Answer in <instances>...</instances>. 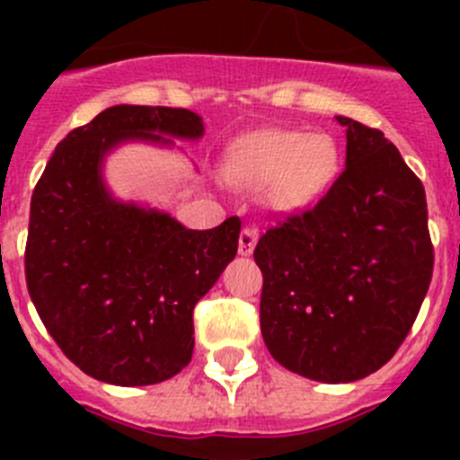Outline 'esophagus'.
<instances>
[{
    "instance_id": "34e87169",
    "label": "esophagus",
    "mask_w": 460,
    "mask_h": 460,
    "mask_svg": "<svg viewBox=\"0 0 460 460\" xmlns=\"http://www.w3.org/2000/svg\"><path fill=\"white\" fill-rule=\"evenodd\" d=\"M255 243H258V227L246 226L239 234V253L242 255H251L255 249Z\"/></svg>"
}]
</instances>
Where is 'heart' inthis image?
<instances>
[{"instance_id":"b5f03b06","label":"heart","mask_w":460,"mask_h":460,"mask_svg":"<svg viewBox=\"0 0 460 460\" xmlns=\"http://www.w3.org/2000/svg\"><path fill=\"white\" fill-rule=\"evenodd\" d=\"M336 161L334 142L327 136L270 128L234 142L223 174L239 189H267L271 205L292 209L327 189Z\"/></svg>"}]
</instances>
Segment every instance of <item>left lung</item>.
Here are the masks:
<instances>
[{
  "label": "left lung",
  "instance_id": "8db88e82",
  "mask_svg": "<svg viewBox=\"0 0 460 460\" xmlns=\"http://www.w3.org/2000/svg\"><path fill=\"white\" fill-rule=\"evenodd\" d=\"M345 126V168L313 207L253 251L260 329L280 367L318 382L382 368L410 334L433 276L424 184L385 133Z\"/></svg>",
  "mask_w": 460,
  "mask_h": 460
}]
</instances>
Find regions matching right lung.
I'll return each mask as SVG.
<instances>
[{"label":"right lung","instance_id":"1","mask_svg":"<svg viewBox=\"0 0 460 460\" xmlns=\"http://www.w3.org/2000/svg\"><path fill=\"white\" fill-rule=\"evenodd\" d=\"M202 131L190 110L112 105L73 128L36 181L27 290L59 350L96 380L142 387L189 367L193 308L234 258L242 230L237 217L189 230L112 200L101 181L103 154L131 137L195 140Z\"/></svg>","mask_w":460,"mask_h":460}]
</instances>
